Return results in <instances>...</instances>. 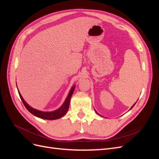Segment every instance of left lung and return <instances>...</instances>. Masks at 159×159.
I'll list each match as a JSON object with an SVG mask.
<instances>
[{
  "mask_svg": "<svg viewBox=\"0 0 159 159\" xmlns=\"http://www.w3.org/2000/svg\"><path fill=\"white\" fill-rule=\"evenodd\" d=\"M135 103H134V105H133V106H132V107H131V109H132V108H133V107H134V105H135ZM95 112H96V113H98V112H97V111H95Z\"/></svg>",
  "mask_w": 159,
  "mask_h": 159,
  "instance_id": "8db88e82",
  "label": "left lung"
}]
</instances>
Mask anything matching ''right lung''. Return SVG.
Segmentation results:
<instances>
[{
  "instance_id": "add662e5",
  "label": "right lung",
  "mask_w": 159,
  "mask_h": 159,
  "mask_svg": "<svg viewBox=\"0 0 159 159\" xmlns=\"http://www.w3.org/2000/svg\"><path fill=\"white\" fill-rule=\"evenodd\" d=\"M75 89V85L73 86L71 88V90L70 91V93H68V97L66 98L64 103L61 106L57 109L56 111H50V112H44V111H38L35 109H34L31 107L29 105H28L24 99L22 98L21 94L20 92L18 91L19 95H20V98L22 100V102L23 104L25 105V107L27 109L28 111L30 112L32 115H35L36 117H38L39 118L43 119H48V120H54V119H57L61 117H63L64 115L68 112V110L69 109V105H70V99L71 98V95L74 93V91Z\"/></svg>"
}]
</instances>
